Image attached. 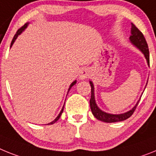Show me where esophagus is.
<instances>
[{"label":"esophagus","instance_id":"obj_1","mask_svg":"<svg viewBox=\"0 0 156 156\" xmlns=\"http://www.w3.org/2000/svg\"><path fill=\"white\" fill-rule=\"evenodd\" d=\"M90 76V71L87 69H82L80 72L79 78L80 80H86Z\"/></svg>","mask_w":156,"mask_h":156}]
</instances>
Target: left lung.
<instances>
[{
  "label": "left lung",
  "mask_w": 156,
  "mask_h": 156,
  "mask_svg": "<svg viewBox=\"0 0 156 156\" xmlns=\"http://www.w3.org/2000/svg\"><path fill=\"white\" fill-rule=\"evenodd\" d=\"M129 41L134 46H136L138 50H140V52L144 56L145 59L147 61V63L149 66V50L147 42H146L144 36V34H142L141 31H140L139 29L133 23H132L131 35L129 37ZM90 85H91V99H90V106H91V112H92L93 115L97 119L103 122L111 123V122H122V121H125V120L129 118V117H131L132 114H133L134 110L136 108V106H137L140 99L141 98L140 97L139 100L137 101V102L136 103L135 106L131 110L127 111V112L119 114H109V113L102 111V110L98 108V106L96 104V102H95V98H94V87L92 81H90Z\"/></svg>",
  "instance_id": "left-lung-1"
}]
</instances>
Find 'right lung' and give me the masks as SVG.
I'll return each mask as SVG.
<instances>
[{
    "mask_svg": "<svg viewBox=\"0 0 156 156\" xmlns=\"http://www.w3.org/2000/svg\"><path fill=\"white\" fill-rule=\"evenodd\" d=\"M28 24H29V23H25V24L23 25V26L22 27H21V28H20L18 30H17L16 34H15L14 38H12V42H11V46H10V47H12V46L13 43H14V42H15V41H16V38H17V37H18L19 35H20V34L21 33H22L23 31V30H24L25 29H26L27 27V26H28ZM76 83V80H74V81H73V83H72L71 84H70V86H69V90H68V92H69V91H70V89L72 88V87H73V86H74V85H75ZM63 110H64V106H63V107H62V110H61V112H60L59 114H58V117H57V118H56L55 119H54V121H53V122H50V123H48L47 125H53V124L55 123V122H57V121H58V119H59L60 117H61V115H62V112H63Z\"/></svg>",
    "mask_w": 156,
    "mask_h": 156,
    "instance_id": "obj_1",
    "label": "right lung"
}]
</instances>
